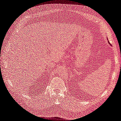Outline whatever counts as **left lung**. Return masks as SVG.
I'll use <instances>...</instances> for the list:
<instances>
[{"label": "left lung", "mask_w": 121, "mask_h": 121, "mask_svg": "<svg viewBox=\"0 0 121 121\" xmlns=\"http://www.w3.org/2000/svg\"><path fill=\"white\" fill-rule=\"evenodd\" d=\"M108 43L109 44H110V45H111V44H110V43H109V41H108Z\"/></svg>", "instance_id": "1"}]
</instances>
